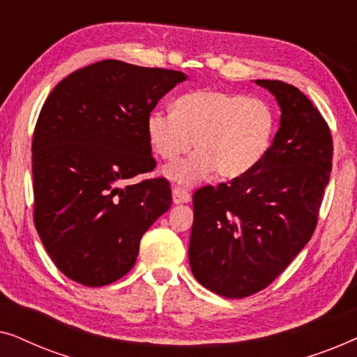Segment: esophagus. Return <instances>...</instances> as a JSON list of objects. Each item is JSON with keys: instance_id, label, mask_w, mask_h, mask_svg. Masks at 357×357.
Here are the masks:
<instances>
[{"instance_id": "34e87169", "label": "esophagus", "mask_w": 357, "mask_h": 357, "mask_svg": "<svg viewBox=\"0 0 357 357\" xmlns=\"http://www.w3.org/2000/svg\"><path fill=\"white\" fill-rule=\"evenodd\" d=\"M172 198H174V203L175 204H180V203H188L192 197H190V193L187 190L180 188V187H174L172 188Z\"/></svg>"}]
</instances>
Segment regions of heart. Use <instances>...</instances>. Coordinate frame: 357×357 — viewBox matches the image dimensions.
Instances as JSON below:
<instances>
[{"instance_id":"obj_1","label":"heart","mask_w":357,"mask_h":357,"mask_svg":"<svg viewBox=\"0 0 357 357\" xmlns=\"http://www.w3.org/2000/svg\"><path fill=\"white\" fill-rule=\"evenodd\" d=\"M275 126L273 110L263 100L216 89L188 92L174 102L172 114L154 110L146 121L151 148L160 159H178L193 144L199 149L165 170L185 185L214 170L229 180L248 174L266 155Z\"/></svg>"}]
</instances>
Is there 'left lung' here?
Listing matches in <instances>:
<instances>
[{
    "label": "left lung",
    "instance_id": "1",
    "mask_svg": "<svg viewBox=\"0 0 357 357\" xmlns=\"http://www.w3.org/2000/svg\"><path fill=\"white\" fill-rule=\"evenodd\" d=\"M255 82L281 107L270 149L248 174L193 195L190 268L227 299L265 289L310 241L333 160L328 123L307 96L282 81Z\"/></svg>",
    "mask_w": 357,
    "mask_h": 357
}]
</instances>
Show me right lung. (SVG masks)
I'll list each match as a JSON object with an SVG mask.
<instances>
[{
	"instance_id": "1",
	"label": "right lung",
	"mask_w": 357,
	"mask_h": 357,
	"mask_svg": "<svg viewBox=\"0 0 357 357\" xmlns=\"http://www.w3.org/2000/svg\"><path fill=\"white\" fill-rule=\"evenodd\" d=\"M187 79L180 71L102 60L58 82L32 139L33 224L58 270L82 286L110 284L133 268L143 234L172 203L146 121Z\"/></svg>"
}]
</instances>
